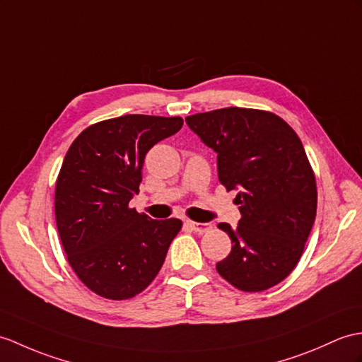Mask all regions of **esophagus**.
Masks as SVG:
<instances>
[{
  "label": "esophagus",
  "instance_id": "esophagus-1",
  "mask_svg": "<svg viewBox=\"0 0 362 362\" xmlns=\"http://www.w3.org/2000/svg\"><path fill=\"white\" fill-rule=\"evenodd\" d=\"M187 225L189 226V228L192 230V231H196V233H206V231H209L213 228V225L211 223H200V222H192V221H187Z\"/></svg>",
  "mask_w": 362,
  "mask_h": 362
}]
</instances>
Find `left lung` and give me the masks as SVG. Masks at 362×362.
I'll list each match as a JSON object with an SVG mask.
<instances>
[{"label":"left lung","instance_id":"8db88e82","mask_svg":"<svg viewBox=\"0 0 362 362\" xmlns=\"http://www.w3.org/2000/svg\"><path fill=\"white\" fill-rule=\"evenodd\" d=\"M185 122L217 153L226 191L239 189L238 228L217 225L233 243L217 273L242 291L274 287L295 270L316 217V179L300 139L262 109L223 107Z\"/></svg>","mask_w":362,"mask_h":362}]
</instances>
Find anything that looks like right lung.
Returning <instances> with one entry per match:
<instances>
[{"instance_id": "add662e5", "label": "right lung", "mask_w": 362, "mask_h": 362, "mask_svg": "<svg viewBox=\"0 0 362 362\" xmlns=\"http://www.w3.org/2000/svg\"><path fill=\"white\" fill-rule=\"evenodd\" d=\"M182 117L129 114L88 126L67 149L55 183V221L67 262L95 295L137 296L160 272L182 221L129 206L145 156Z\"/></svg>"}]
</instances>
